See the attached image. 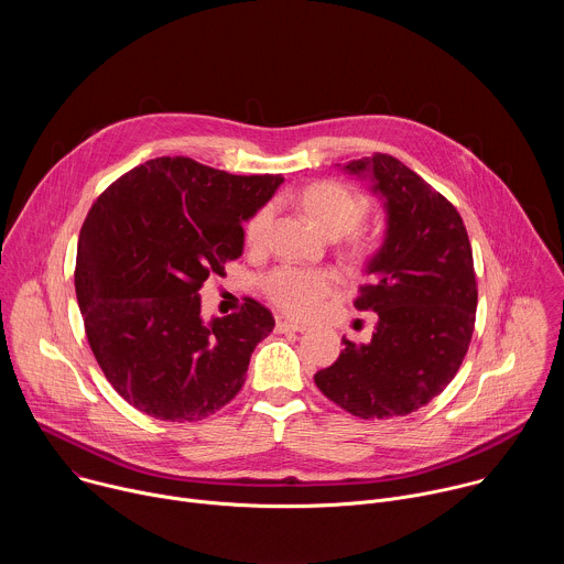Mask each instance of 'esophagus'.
Returning <instances> with one entry per match:
<instances>
[{"label": "esophagus", "mask_w": 564, "mask_h": 564, "mask_svg": "<svg viewBox=\"0 0 564 564\" xmlns=\"http://www.w3.org/2000/svg\"><path fill=\"white\" fill-rule=\"evenodd\" d=\"M303 330H307V328L296 324V321H290V318H279L276 321V333H303Z\"/></svg>", "instance_id": "34e87169"}]
</instances>
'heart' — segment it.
<instances>
[{"instance_id": "1", "label": "heart", "mask_w": 564, "mask_h": 564, "mask_svg": "<svg viewBox=\"0 0 564 564\" xmlns=\"http://www.w3.org/2000/svg\"><path fill=\"white\" fill-rule=\"evenodd\" d=\"M301 209L316 231L326 238H341L350 234L366 214V200L339 183H316L299 196ZM274 218V205H263L246 225V243L259 250L265 243L270 223ZM375 252V240L370 236H355L346 250L352 265H361ZM335 288V279L326 270H299L279 268L274 270L263 290L268 299L292 316H310L316 312Z\"/></svg>"}]
</instances>
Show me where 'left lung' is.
I'll return each mask as SVG.
<instances>
[{
  "label": "left lung",
  "instance_id": "8db88e82",
  "mask_svg": "<svg viewBox=\"0 0 564 564\" xmlns=\"http://www.w3.org/2000/svg\"><path fill=\"white\" fill-rule=\"evenodd\" d=\"M341 172L366 181L383 209L381 246L355 301L377 312V324L366 344L344 337L339 359L314 383L355 417H401L437 397L468 350L477 307L468 234L457 209L392 155L352 160Z\"/></svg>",
  "mask_w": 564,
  "mask_h": 564
}]
</instances>
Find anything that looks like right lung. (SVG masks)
Wrapping results in <instances>:
<instances>
[{"label": "right lung", "instance_id": "1", "mask_svg": "<svg viewBox=\"0 0 564 564\" xmlns=\"http://www.w3.org/2000/svg\"><path fill=\"white\" fill-rule=\"evenodd\" d=\"M283 176H234L163 155L118 178L77 240L75 294L116 392L149 417L198 422L236 397L274 328L268 307L205 318L200 285L243 254L248 223Z\"/></svg>", "mask_w": 564, "mask_h": 564}]
</instances>
